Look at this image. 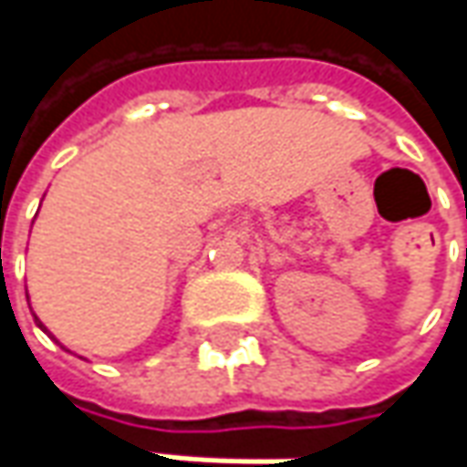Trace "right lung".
I'll return each mask as SVG.
<instances>
[{"label":"right lung","mask_w":467,"mask_h":467,"mask_svg":"<svg viewBox=\"0 0 467 467\" xmlns=\"http://www.w3.org/2000/svg\"><path fill=\"white\" fill-rule=\"evenodd\" d=\"M36 323H38V326H41V328L46 330V333H48V328H46V326H43V323H41V320H38V317H36ZM48 336H51V333H48ZM51 338H54V336H51Z\"/></svg>","instance_id":"right-lung-1"}]
</instances>
